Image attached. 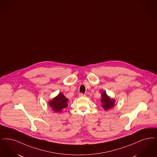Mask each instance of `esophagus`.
I'll return each instance as SVG.
<instances>
[{
	"label": "esophagus",
	"instance_id": "obj_1",
	"mask_svg": "<svg viewBox=\"0 0 157 157\" xmlns=\"http://www.w3.org/2000/svg\"><path fill=\"white\" fill-rule=\"evenodd\" d=\"M79 97H85V96H86V95L81 93V94H79Z\"/></svg>",
	"mask_w": 157,
	"mask_h": 157
}]
</instances>
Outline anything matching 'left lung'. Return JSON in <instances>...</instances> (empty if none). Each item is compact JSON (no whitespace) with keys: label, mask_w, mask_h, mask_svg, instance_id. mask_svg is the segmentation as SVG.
Instances as JSON below:
<instances>
[{"label":"left lung","mask_w":157,"mask_h":157,"mask_svg":"<svg viewBox=\"0 0 157 157\" xmlns=\"http://www.w3.org/2000/svg\"><path fill=\"white\" fill-rule=\"evenodd\" d=\"M101 106L103 107L105 110H107L114 106L115 100L114 99L110 98V97L107 96L106 92H103L101 93Z\"/></svg>","instance_id":"left-lung-1"}]
</instances>
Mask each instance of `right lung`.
Returning a JSON list of instances; mask_svg holds the SVG:
<instances>
[{"label":"right lung","mask_w":157,"mask_h":157,"mask_svg":"<svg viewBox=\"0 0 157 157\" xmlns=\"http://www.w3.org/2000/svg\"><path fill=\"white\" fill-rule=\"evenodd\" d=\"M68 99L61 93L48 102V105L54 112H61L63 109L68 106Z\"/></svg>","instance_id":"right-lung-1"}]
</instances>
